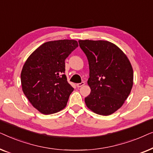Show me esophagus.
<instances>
[{"instance_id":"1","label":"esophagus","mask_w":153,"mask_h":153,"mask_svg":"<svg viewBox=\"0 0 153 153\" xmlns=\"http://www.w3.org/2000/svg\"><path fill=\"white\" fill-rule=\"evenodd\" d=\"M85 85V82H81L80 83H77L76 86L78 87V88H80V87L83 86V85Z\"/></svg>"}]
</instances>
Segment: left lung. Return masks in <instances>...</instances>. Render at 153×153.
I'll use <instances>...</instances> for the list:
<instances>
[{
  "label": "left lung",
  "instance_id": "1",
  "mask_svg": "<svg viewBox=\"0 0 153 153\" xmlns=\"http://www.w3.org/2000/svg\"><path fill=\"white\" fill-rule=\"evenodd\" d=\"M89 64L88 84L91 92L85 98L95 114L108 116L123 105L133 85L134 73L128 58L120 48L105 40H79Z\"/></svg>",
  "mask_w": 153,
  "mask_h": 153
}]
</instances>
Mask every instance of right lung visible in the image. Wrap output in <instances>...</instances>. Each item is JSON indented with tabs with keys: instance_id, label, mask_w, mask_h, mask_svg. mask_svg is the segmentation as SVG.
I'll use <instances>...</instances> for the list:
<instances>
[{
	"instance_id": "right-lung-1",
	"label": "right lung",
	"mask_w": 153,
	"mask_h": 153,
	"mask_svg": "<svg viewBox=\"0 0 153 153\" xmlns=\"http://www.w3.org/2000/svg\"><path fill=\"white\" fill-rule=\"evenodd\" d=\"M78 46L73 39L47 42L25 62L21 73L22 91L42 114H54L66 106L74 88L64 74L65 60Z\"/></svg>"
}]
</instances>
